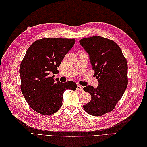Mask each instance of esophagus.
<instances>
[{
	"label": "esophagus",
	"mask_w": 147,
	"mask_h": 147,
	"mask_svg": "<svg viewBox=\"0 0 147 147\" xmlns=\"http://www.w3.org/2000/svg\"><path fill=\"white\" fill-rule=\"evenodd\" d=\"M76 90L80 92H83V87L81 85H78L76 87Z\"/></svg>",
	"instance_id": "1"
}]
</instances>
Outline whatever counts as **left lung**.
I'll return each mask as SVG.
<instances>
[{
	"instance_id": "left-lung-1",
	"label": "left lung",
	"mask_w": 147,
	"mask_h": 147,
	"mask_svg": "<svg viewBox=\"0 0 147 147\" xmlns=\"http://www.w3.org/2000/svg\"><path fill=\"white\" fill-rule=\"evenodd\" d=\"M80 43L89 55L98 82L96 88L90 85L83 88L92 96L83 108L90 115L100 116L113 110L127 88L126 59L116 43L104 37L83 38Z\"/></svg>"
}]
</instances>
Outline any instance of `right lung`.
<instances>
[{"label": "right lung", "instance_id": "add662e5", "mask_svg": "<svg viewBox=\"0 0 147 147\" xmlns=\"http://www.w3.org/2000/svg\"><path fill=\"white\" fill-rule=\"evenodd\" d=\"M74 43L75 39L43 38L28 49L20 68L21 90L28 104L36 112L55 113L62 105L65 90L76 89V84L72 81L62 83L51 76L59 73L57 67Z\"/></svg>", "mask_w": 147, "mask_h": 147}]
</instances>
